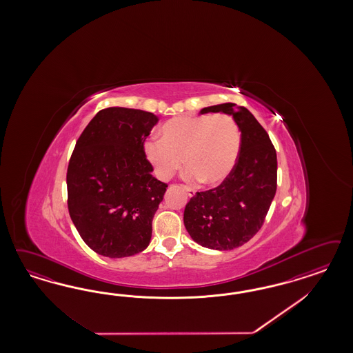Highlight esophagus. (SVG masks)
<instances>
[{
  "label": "esophagus",
  "mask_w": 353,
  "mask_h": 353,
  "mask_svg": "<svg viewBox=\"0 0 353 353\" xmlns=\"http://www.w3.org/2000/svg\"><path fill=\"white\" fill-rule=\"evenodd\" d=\"M182 189H183L185 192H188V195H189L190 198H192V196L195 195V192L192 190V188H189V186H185V185H182Z\"/></svg>",
  "instance_id": "obj_1"
}]
</instances>
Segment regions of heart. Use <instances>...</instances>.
Masks as SVG:
<instances>
[{"instance_id": "1", "label": "heart", "mask_w": 353, "mask_h": 353, "mask_svg": "<svg viewBox=\"0 0 353 353\" xmlns=\"http://www.w3.org/2000/svg\"><path fill=\"white\" fill-rule=\"evenodd\" d=\"M241 132L228 115L176 117L161 127V141L145 142V154L161 180H170L185 161L189 181L224 182L241 152Z\"/></svg>"}]
</instances>
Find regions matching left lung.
Instances as JSON below:
<instances>
[{"label":"left lung","mask_w":353,"mask_h":353,"mask_svg":"<svg viewBox=\"0 0 353 353\" xmlns=\"http://www.w3.org/2000/svg\"><path fill=\"white\" fill-rule=\"evenodd\" d=\"M208 112L233 117L241 130V152L221 185L196 192L186 204L183 224L198 245L234 250L264 224L277 190V154L267 130L246 107L223 103L201 110V114Z\"/></svg>","instance_id":"left-lung-1"}]
</instances>
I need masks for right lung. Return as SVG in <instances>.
Here are the masks:
<instances>
[{"label":"right lung","mask_w":353,"mask_h":353,"mask_svg":"<svg viewBox=\"0 0 353 353\" xmlns=\"http://www.w3.org/2000/svg\"><path fill=\"white\" fill-rule=\"evenodd\" d=\"M158 120L148 111L108 107L76 142L67 170L68 212L83 241L102 256H132L149 246L168 188L152 177L143 149Z\"/></svg>","instance_id":"1"}]
</instances>
